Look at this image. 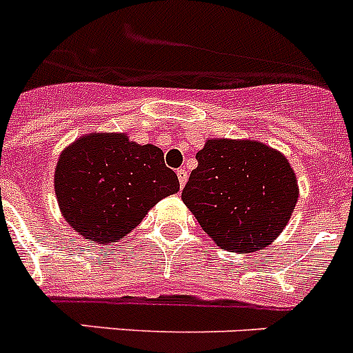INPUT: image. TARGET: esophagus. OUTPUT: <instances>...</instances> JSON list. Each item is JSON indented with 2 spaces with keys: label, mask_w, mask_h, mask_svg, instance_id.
<instances>
[{
  "label": "esophagus",
  "mask_w": 353,
  "mask_h": 353,
  "mask_svg": "<svg viewBox=\"0 0 353 353\" xmlns=\"http://www.w3.org/2000/svg\"><path fill=\"white\" fill-rule=\"evenodd\" d=\"M176 176H179V182H180V185H185V182H187V179H189V173H187L185 170H179L176 171Z\"/></svg>",
  "instance_id": "1"
}]
</instances>
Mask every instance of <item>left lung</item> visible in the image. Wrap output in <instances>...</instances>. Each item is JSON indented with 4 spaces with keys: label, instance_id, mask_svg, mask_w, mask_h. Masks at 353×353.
<instances>
[{
    "label": "left lung",
    "instance_id": "obj_1",
    "mask_svg": "<svg viewBox=\"0 0 353 353\" xmlns=\"http://www.w3.org/2000/svg\"><path fill=\"white\" fill-rule=\"evenodd\" d=\"M182 199L215 244L230 252L258 251L285 230L299 199L288 159L251 139H208Z\"/></svg>",
    "mask_w": 353,
    "mask_h": 353
}]
</instances>
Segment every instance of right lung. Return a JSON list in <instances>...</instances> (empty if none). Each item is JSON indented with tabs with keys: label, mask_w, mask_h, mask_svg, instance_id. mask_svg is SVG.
I'll list each match as a JSON object with an SVG mask.
<instances>
[{
	"label": "right lung",
	"mask_w": 353,
	"mask_h": 353,
	"mask_svg": "<svg viewBox=\"0 0 353 353\" xmlns=\"http://www.w3.org/2000/svg\"><path fill=\"white\" fill-rule=\"evenodd\" d=\"M179 189L162 150L130 141L125 132L86 134L61 152L54 170L65 221L97 245L129 235L150 208Z\"/></svg>",
	"instance_id": "obj_1"
}]
</instances>
